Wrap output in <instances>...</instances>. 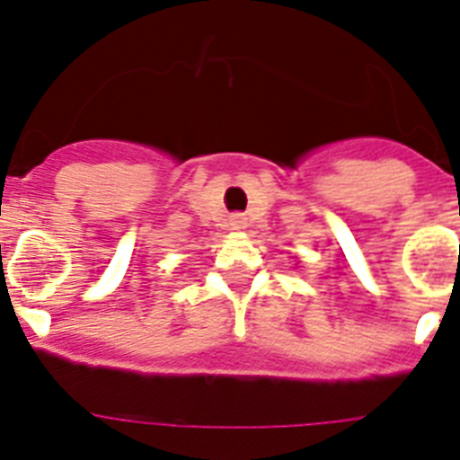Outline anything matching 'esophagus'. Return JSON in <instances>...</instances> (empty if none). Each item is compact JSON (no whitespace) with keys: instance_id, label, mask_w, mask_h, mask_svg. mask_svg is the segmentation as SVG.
I'll return each mask as SVG.
<instances>
[{"instance_id":"esophagus-1","label":"esophagus","mask_w":460,"mask_h":460,"mask_svg":"<svg viewBox=\"0 0 460 460\" xmlns=\"http://www.w3.org/2000/svg\"><path fill=\"white\" fill-rule=\"evenodd\" d=\"M245 217H243V215H231L229 217V226L231 229H236V231H241V229H245Z\"/></svg>"}]
</instances>
